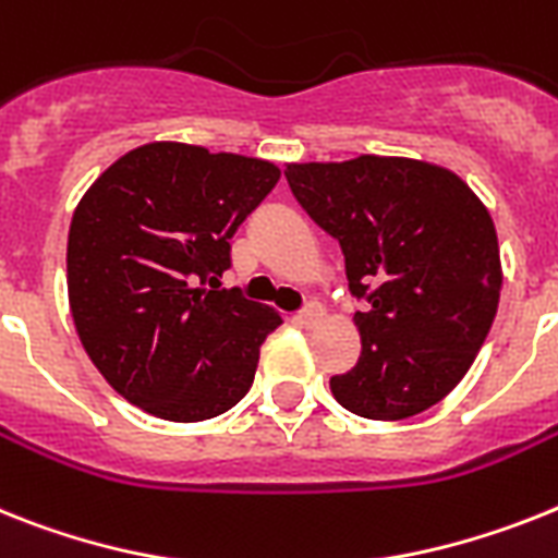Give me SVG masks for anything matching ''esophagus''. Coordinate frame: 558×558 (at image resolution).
I'll use <instances>...</instances> for the list:
<instances>
[{
    "label": "esophagus",
    "instance_id": "34e87169",
    "mask_svg": "<svg viewBox=\"0 0 558 558\" xmlns=\"http://www.w3.org/2000/svg\"><path fill=\"white\" fill-rule=\"evenodd\" d=\"M323 315H326V312H323L320 303L312 301L306 308H303L301 315H298V320H301L303 326H308V329H312V326H317V323L323 320Z\"/></svg>",
    "mask_w": 558,
    "mask_h": 558
}]
</instances>
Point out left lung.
I'll return each mask as SVG.
<instances>
[{"label": "left lung", "instance_id": "obj_1", "mask_svg": "<svg viewBox=\"0 0 558 558\" xmlns=\"http://www.w3.org/2000/svg\"><path fill=\"white\" fill-rule=\"evenodd\" d=\"M308 218L343 250L363 301L357 366L329 380L366 420L437 405L474 363L499 306L502 266L488 209L451 170L414 158L289 163Z\"/></svg>", "mask_w": 558, "mask_h": 558}]
</instances>
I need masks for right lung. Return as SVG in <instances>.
<instances>
[{"label":"right lung","mask_w":558,"mask_h":558,"mask_svg":"<svg viewBox=\"0 0 558 558\" xmlns=\"http://www.w3.org/2000/svg\"><path fill=\"white\" fill-rule=\"evenodd\" d=\"M260 158L153 142L107 167L68 235V298L93 366L124 400L201 423L243 400L269 306L221 289L238 227L278 184Z\"/></svg>","instance_id":"obj_1"}]
</instances>
